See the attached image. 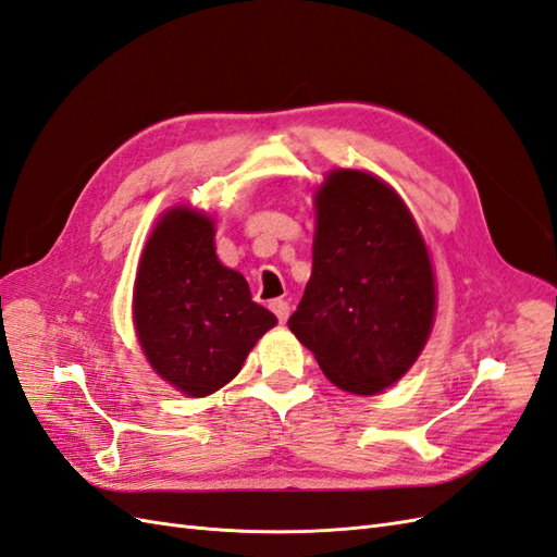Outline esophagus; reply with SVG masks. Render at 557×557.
<instances>
[{
	"mask_svg": "<svg viewBox=\"0 0 557 557\" xmlns=\"http://www.w3.org/2000/svg\"><path fill=\"white\" fill-rule=\"evenodd\" d=\"M270 310L275 312L280 322H287L289 318V304L282 301V298H275V301H270Z\"/></svg>",
	"mask_w": 557,
	"mask_h": 557,
	"instance_id": "34e87169",
	"label": "esophagus"
}]
</instances>
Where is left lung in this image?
<instances>
[{
    "label": "left lung",
    "instance_id": "8db88e82",
    "mask_svg": "<svg viewBox=\"0 0 557 557\" xmlns=\"http://www.w3.org/2000/svg\"><path fill=\"white\" fill-rule=\"evenodd\" d=\"M315 211L312 273L287 324L338 388L381 393L431 336V256L400 195L367 171L326 174Z\"/></svg>",
    "mask_w": 557,
    "mask_h": 557
}]
</instances>
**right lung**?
Instances as JSON below:
<instances>
[{
    "instance_id": "1",
    "label": "right lung",
    "mask_w": 557,
    "mask_h": 557,
    "mask_svg": "<svg viewBox=\"0 0 557 557\" xmlns=\"http://www.w3.org/2000/svg\"><path fill=\"white\" fill-rule=\"evenodd\" d=\"M213 221L169 209L143 249L134 284V324L150 367L183 395L223 388L277 318L251 301L247 280L213 247Z\"/></svg>"
}]
</instances>
